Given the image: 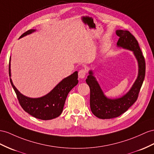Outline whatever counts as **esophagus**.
<instances>
[{"mask_svg": "<svg viewBox=\"0 0 154 154\" xmlns=\"http://www.w3.org/2000/svg\"><path fill=\"white\" fill-rule=\"evenodd\" d=\"M86 71L85 69H82L79 70V72L78 75H79V77L80 79H84L86 75Z\"/></svg>", "mask_w": 154, "mask_h": 154, "instance_id": "1", "label": "esophagus"}]
</instances>
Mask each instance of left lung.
I'll use <instances>...</instances> for the list:
<instances>
[{
    "label": "left lung",
    "instance_id": "8db88e82",
    "mask_svg": "<svg viewBox=\"0 0 154 154\" xmlns=\"http://www.w3.org/2000/svg\"><path fill=\"white\" fill-rule=\"evenodd\" d=\"M116 34L119 37L117 46L133 51L138 62L139 72L132 87L125 95L117 99H110L105 96L96 79L93 75L92 70H90L86 82L90 90V109L94 115L101 119L116 118L127 111L137 101L145 77L144 57L136 38L128 30H117Z\"/></svg>",
    "mask_w": 154,
    "mask_h": 154
}]
</instances>
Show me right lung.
<instances>
[{"instance_id":"right-lung-1","label":"right lung","mask_w":154,"mask_h":154,"mask_svg":"<svg viewBox=\"0 0 154 154\" xmlns=\"http://www.w3.org/2000/svg\"><path fill=\"white\" fill-rule=\"evenodd\" d=\"M35 29H30L23 33L19 38L35 32ZM9 75L11 77L10 58ZM78 72H75L71 75L64 78L51 91L45 96L31 98L23 95L14 85L10 78L11 85L16 94L17 97L23 110L29 115L38 119L48 120L53 119L61 115L68 93L74 86L78 84Z\"/></svg>"}]
</instances>
